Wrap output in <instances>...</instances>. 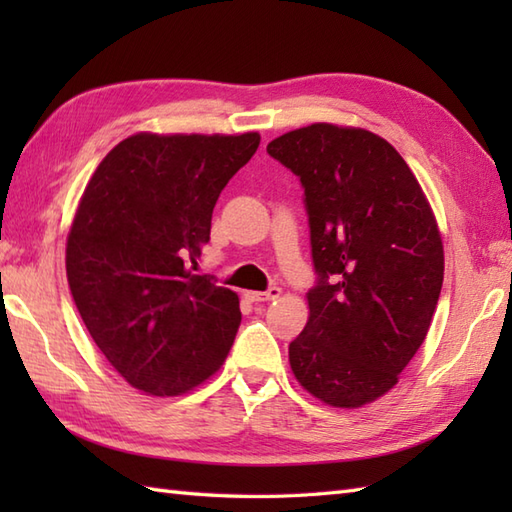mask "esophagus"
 Listing matches in <instances>:
<instances>
[{"label": "esophagus", "instance_id": "obj_1", "mask_svg": "<svg viewBox=\"0 0 512 512\" xmlns=\"http://www.w3.org/2000/svg\"><path fill=\"white\" fill-rule=\"evenodd\" d=\"M250 301H255V303H262V301H275V299H279L281 297V288H277V286H270L266 292H248L246 295Z\"/></svg>", "mask_w": 512, "mask_h": 512}]
</instances>
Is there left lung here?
I'll list each match as a JSON object with an SVG mask.
<instances>
[{
    "mask_svg": "<svg viewBox=\"0 0 512 512\" xmlns=\"http://www.w3.org/2000/svg\"><path fill=\"white\" fill-rule=\"evenodd\" d=\"M266 151L301 182L317 270L292 374L325 405L363 407L429 332L444 277L436 217L407 162L367 129L314 123Z\"/></svg>",
    "mask_w": 512,
    "mask_h": 512,
    "instance_id": "1",
    "label": "left lung"
}]
</instances>
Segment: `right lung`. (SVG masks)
I'll return each instance as SVG.
<instances>
[{
    "instance_id": "right-lung-1",
    "label": "right lung",
    "mask_w": 512,
    "mask_h": 512,
    "mask_svg": "<svg viewBox=\"0 0 512 512\" xmlns=\"http://www.w3.org/2000/svg\"><path fill=\"white\" fill-rule=\"evenodd\" d=\"M259 134L125 138L96 167L65 246L72 299L129 385L180 396L222 367L242 321L233 290L193 275L222 189Z\"/></svg>"
}]
</instances>
